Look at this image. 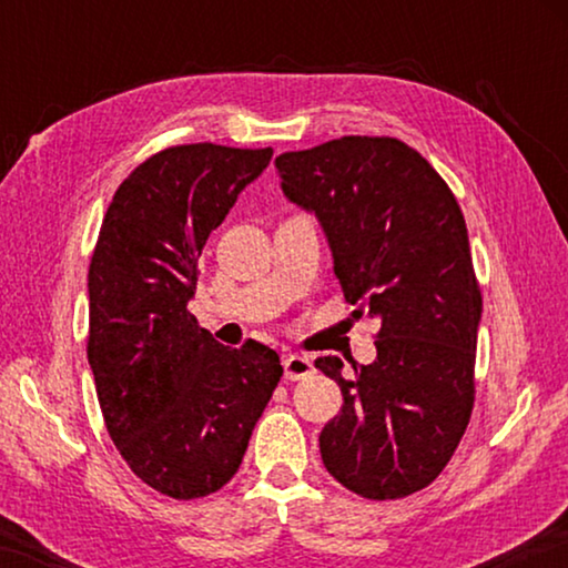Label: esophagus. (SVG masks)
Instances as JSON below:
<instances>
[{
	"instance_id": "obj_1",
	"label": "esophagus",
	"mask_w": 568,
	"mask_h": 568,
	"mask_svg": "<svg viewBox=\"0 0 568 568\" xmlns=\"http://www.w3.org/2000/svg\"><path fill=\"white\" fill-rule=\"evenodd\" d=\"M283 368L287 381H303L315 373L311 358H305V355H287L283 361Z\"/></svg>"
}]
</instances>
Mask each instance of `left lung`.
Returning a JSON list of instances; mask_svg holds the SVG:
<instances>
[{"label":"left lung","mask_w":568,"mask_h":568,"mask_svg":"<svg viewBox=\"0 0 568 568\" xmlns=\"http://www.w3.org/2000/svg\"><path fill=\"white\" fill-rule=\"evenodd\" d=\"M283 192L313 210L355 318H376V361L343 376L338 416L321 430L328 474L371 501L434 484L466 434L476 400L484 297L468 230L446 180L396 138H348L275 158Z\"/></svg>","instance_id":"8db88e82"}]
</instances>
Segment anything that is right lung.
<instances>
[{
	"mask_svg": "<svg viewBox=\"0 0 568 568\" xmlns=\"http://www.w3.org/2000/svg\"><path fill=\"white\" fill-rule=\"evenodd\" d=\"M271 148L175 145L114 192L94 245L88 361L104 426L132 474L178 501L237 474L283 365L257 341L220 345L187 301L205 240Z\"/></svg>",
	"mask_w": 568,
	"mask_h": 568,
	"instance_id": "obj_1",
	"label": "right lung"
}]
</instances>
